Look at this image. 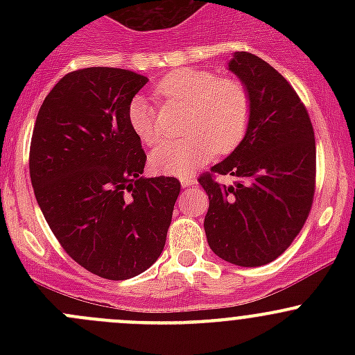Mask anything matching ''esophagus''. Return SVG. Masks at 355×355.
<instances>
[{"label": "esophagus", "instance_id": "esophagus-1", "mask_svg": "<svg viewBox=\"0 0 355 355\" xmlns=\"http://www.w3.org/2000/svg\"><path fill=\"white\" fill-rule=\"evenodd\" d=\"M180 184H182V187H194V185L198 184V180L192 177H182Z\"/></svg>", "mask_w": 355, "mask_h": 355}]
</instances>
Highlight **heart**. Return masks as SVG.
<instances>
[{"label": "heart", "instance_id": "heart-1", "mask_svg": "<svg viewBox=\"0 0 355 355\" xmlns=\"http://www.w3.org/2000/svg\"><path fill=\"white\" fill-rule=\"evenodd\" d=\"M155 94L166 106L187 110L184 141L163 142L149 156L159 173L187 177L213 159L218 153H232L245 137L252 101L237 78H221L209 70L182 68L164 75ZM127 120L144 144L159 142L157 110L142 96H134L127 106Z\"/></svg>", "mask_w": 355, "mask_h": 355}]
</instances>
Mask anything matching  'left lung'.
<instances>
[{"label": "left lung", "mask_w": 355, "mask_h": 355, "mask_svg": "<svg viewBox=\"0 0 355 355\" xmlns=\"http://www.w3.org/2000/svg\"><path fill=\"white\" fill-rule=\"evenodd\" d=\"M230 70L252 101L241 144L198 178L209 198L207 244L244 268L271 263L299 235L316 189V141L306 106L287 78L252 53H235ZM232 174L234 186L216 177Z\"/></svg>", "instance_id": "obj_1"}]
</instances>
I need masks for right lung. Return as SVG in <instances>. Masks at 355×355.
<instances>
[{"label": "right lung", "mask_w": 355, "mask_h": 355, "mask_svg": "<svg viewBox=\"0 0 355 355\" xmlns=\"http://www.w3.org/2000/svg\"><path fill=\"white\" fill-rule=\"evenodd\" d=\"M148 77L123 68L67 73L35 118L28 171L49 228L75 263L108 280L137 277L163 252L180 182L141 177L127 106Z\"/></svg>", "instance_id": "1"}]
</instances>
